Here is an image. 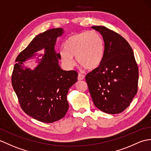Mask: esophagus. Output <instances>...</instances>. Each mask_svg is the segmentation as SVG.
<instances>
[{
    "label": "esophagus",
    "mask_w": 151,
    "mask_h": 151,
    "mask_svg": "<svg viewBox=\"0 0 151 151\" xmlns=\"http://www.w3.org/2000/svg\"><path fill=\"white\" fill-rule=\"evenodd\" d=\"M84 78H85V76L83 75L82 74H80V73H79V74L78 75V80H82L84 79Z\"/></svg>",
    "instance_id": "esophagus-1"
}]
</instances>
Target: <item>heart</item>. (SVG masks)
<instances>
[{
	"instance_id": "b5f03b06",
	"label": "heart",
	"mask_w": 151,
	"mask_h": 151,
	"mask_svg": "<svg viewBox=\"0 0 151 151\" xmlns=\"http://www.w3.org/2000/svg\"><path fill=\"white\" fill-rule=\"evenodd\" d=\"M64 49L60 52V57L68 67L75 64L73 57H76L79 65L89 70L97 68L103 60L104 41L96 31H83L72 34L65 40Z\"/></svg>"
}]
</instances>
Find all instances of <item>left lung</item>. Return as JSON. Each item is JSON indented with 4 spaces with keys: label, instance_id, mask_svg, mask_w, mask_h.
<instances>
[{
    "label": "left lung",
    "instance_id": "8db88e82",
    "mask_svg": "<svg viewBox=\"0 0 151 151\" xmlns=\"http://www.w3.org/2000/svg\"><path fill=\"white\" fill-rule=\"evenodd\" d=\"M101 33L104 53L100 65L86 76L93 103L108 114L123 112L138 91V68L132 49L124 37L105 26H93Z\"/></svg>",
    "mask_w": 151,
    "mask_h": 151
}]
</instances>
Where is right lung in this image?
I'll return each instance as SVG.
<instances>
[{
  "label": "right lung",
  "instance_id": "1",
  "mask_svg": "<svg viewBox=\"0 0 151 151\" xmlns=\"http://www.w3.org/2000/svg\"><path fill=\"white\" fill-rule=\"evenodd\" d=\"M64 32L53 28L35 37L16 58L12 83L20 106L27 115L44 123H52L68 110V92L77 81L76 71H64L58 65L60 54L55 52L57 38ZM44 48L43 59L33 71L24 70L23 62L35 52Z\"/></svg>",
  "mask_w": 151,
  "mask_h": 151
}]
</instances>
